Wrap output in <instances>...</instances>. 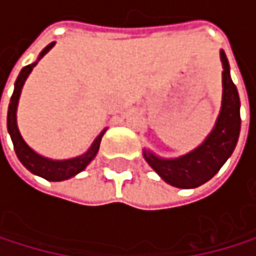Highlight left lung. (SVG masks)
<instances>
[{"label":"left lung","instance_id":"1","mask_svg":"<svg viewBox=\"0 0 256 256\" xmlns=\"http://www.w3.org/2000/svg\"><path fill=\"white\" fill-rule=\"evenodd\" d=\"M222 64V100L220 115L206 140L189 154L178 158H162L144 149L142 156L167 184L180 189H195L208 182L234 154L238 142L241 116L240 95L230 78V66L224 50H220Z\"/></svg>","mask_w":256,"mask_h":256}]
</instances>
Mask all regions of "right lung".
<instances>
[{
	"instance_id": "right-lung-1",
	"label": "right lung",
	"mask_w": 256,
	"mask_h": 256,
	"mask_svg": "<svg viewBox=\"0 0 256 256\" xmlns=\"http://www.w3.org/2000/svg\"><path fill=\"white\" fill-rule=\"evenodd\" d=\"M55 46V42H50L47 47H44L41 54L38 55V60L32 64H28L26 67L21 68V72L15 81V89H14V95L10 98V104H8V112H7V130L8 135L12 138L14 142V149L15 154L18 156V160L21 161V164L26 167L28 172H32L34 175H38L47 181H64L68 180L75 175H78L80 172H82L89 162L96 156L98 150H100V142L102 135L106 134L107 129H104L92 142V146L87 149L82 155H78L75 158H68V160H52L40 155L38 152H35L30 146H28L24 138L21 136V132L18 129V122H16V110H18V101L21 96V90L22 86L27 80V76L30 75V72L34 70V67L38 64V61L50 50V48Z\"/></svg>"
}]
</instances>
